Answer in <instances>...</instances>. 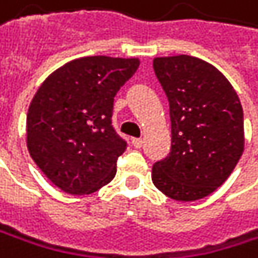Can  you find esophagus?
<instances>
[{
    "mask_svg": "<svg viewBox=\"0 0 258 258\" xmlns=\"http://www.w3.org/2000/svg\"><path fill=\"white\" fill-rule=\"evenodd\" d=\"M132 144H134L135 149H141L143 144H144V141H143V138H134V140H132Z\"/></svg>",
    "mask_w": 258,
    "mask_h": 258,
    "instance_id": "obj_1",
    "label": "esophagus"
}]
</instances>
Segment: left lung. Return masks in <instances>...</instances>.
I'll use <instances>...</instances> for the list:
<instances>
[{
  "mask_svg": "<svg viewBox=\"0 0 258 258\" xmlns=\"http://www.w3.org/2000/svg\"><path fill=\"white\" fill-rule=\"evenodd\" d=\"M153 71L170 108V153L152 167L158 190L196 201L220 187L243 152V109L231 83L208 62L181 54L155 57Z\"/></svg>",
  "mask_w": 258,
  "mask_h": 258,
  "instance_id": "left-lung-1",
  "label": "left lung"
}]
</instances>
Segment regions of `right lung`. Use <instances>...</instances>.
<instances>
[{
    "label": "right lung",
    "instance_id": "add662e5",
    "mask_svg": "<svg viewBox=\"0 0 258 258\" xmlns=\"http://www.w3.org/2000/svg\"><path fill=\"white\" fill-rule=\"evenodd\" d=\"M138 59L89 56L50 74L27 114V147L44 175L70 195H89L111 182L126 150L114 124V97Z\"/></svg>",
    "mask_w": 258,
    "mask_h": 258
}]
</instances>
